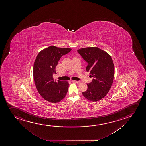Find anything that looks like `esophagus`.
I'll return each mask as SVG.
<instances>
[{"instance_id":"34e87169","label":"esophagus","mask_w":146,"mask_h":146,"mask_svg":"<svg viewBox=\"0 0 146 146\" xmlns=\"http://www.w3.org/2000/svg\"><path fill=\"white\" fill-rule=\"evenodd\" d=\"M72 82H76V83H79L80 81H77V80H72Z\"/></svg>"}]
</instances>
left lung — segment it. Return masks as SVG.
I'll use <instances>...</instances> for the list:
<instances>
[{"label": "left lung", "mask_w": 146, "mask_h": 146, "mask_svg": "<svg viewBox=\"0 0 146 146\" xmlns=\"http://www.w3.org/2000/svg\"><path fill=\"white\" fill-rule=\"evenodd\" d=\"M78 52L88 62L86 70L94 78L87 84L88 90L82 94L90 101H98L107 94L113 83L114 66L112 58L97 47L82 48Z\"/></svg>", "instance_id": "obj_1"}]
</instances>
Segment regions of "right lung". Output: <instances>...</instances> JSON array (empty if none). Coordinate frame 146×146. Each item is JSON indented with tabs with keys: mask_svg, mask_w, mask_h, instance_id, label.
I'll return each instance as SVG.
<instances>
[{
	"mask_svg": "<svg viewBox=\"0 0 146 146\" xmlns=\"http://www.w3.org/2000/svg\"><path fill=\"white\" fill-rule=\"evenodd\" d=\"M70 48L50 46L37 55L33 66V77L38 92L44 99L56 103L66 96L68 90V82H54L53 74L60 58L71 51Z\"/></svg>",
	"mask_w": 146,
	"mask_h": 146,
	"instance_id": "right-lung-1",
	"label": "right lung"
}]
</instances>
